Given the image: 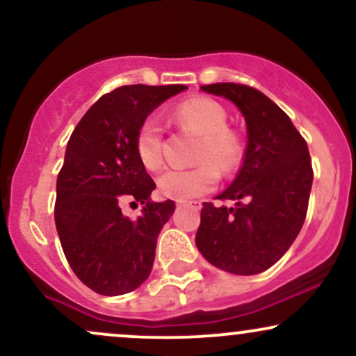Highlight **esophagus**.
<instances>
[{
    "instance_id": "34e87169",
    "label": "esophagus",
    "mask_w": 356,
    "mask_h": 356,
    "mask_svg": "<svg viewBox=\"0 0 356 356\" xmlns=\"http://www.w3.org/2000/svg\"><path fill=\"white\" fill-rule=\"evenodd\" d=\"M177 207H192V209H201V202H197V201H177Z\"/></svg>"
}]
</instances>
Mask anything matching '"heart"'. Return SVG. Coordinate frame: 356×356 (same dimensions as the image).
<instances>
[{
	"label": "heart",
	"mask_w": 356,
	"mask_h": 356,
	"mask_svg": "<svg viewBox=\"0 0 356 356\" xmlns=\"http://www.w3.org/2000/svg\"><path fill=\"white\" fill-rule=\"evenodd\" d=\"M174 118L182 129L201 136L195 162L189 169L165 170L157 179L159 192L174 201H189L207 194L218 186L219 170L231 174L243 162V140L227 127V112L219 102L207 97H192L174 108ZM136 150L149 170L164 164V129L155 117H147L136 136Z\"/></svg>",
	"instance_id": "1"
}]
</instances>
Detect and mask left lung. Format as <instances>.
Wrapping results in <instances>:
<instances>
[{"label": "left lung", "instance_id": "left-lung-1", "mask_svg": "<svg viewBox=\"0 0 356 356\" xmlns=\"http://www.w3.org/2000/svg\"><path fill=\"white\" fill-rule=\"evenodd\" d=\"M231 100L248 127V145L234 182L220 201L204 202L195 246L212 266L249 276L266 271L300 234L308 211L313 167L291 118L259 90L241 83L202 85Z\"/></svg>", "mask_w": 356, "mask_h": 356}]
</instances>
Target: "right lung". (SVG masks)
Wrapping results in <instances>:
<instances>
[{"label": "right lung", "mask_w": 356, "mask_h": 356, "mask_svg": "<svg viewBox=\"0 0 356 356\" xmlns=\"http://www.w3.org/2000/svg\"><path fill=\"white\" fill-rule=\"evenodd\" d=\"M186 85H125L102 95L72 132L56 179L55 224L79 280L104 296L134 291L152 271L159 232L174 201L150 202L155 182L136 150L137 130ZM145 204L137 221L120 204Z\"/></svg>", "instance_id": "right-lung-1"}]
</instances>
